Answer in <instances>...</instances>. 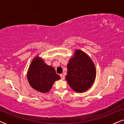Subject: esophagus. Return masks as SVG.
<instances>
[{
    "mask_svg": "<svg viewBox=\"0 0 124 124\" xmlns=\"http://www.w3.org/2000/svg\"><path fill=\"white\" fill-rule=\"evenodd\" d=\"M60 77H61V79H62V80H63V79H65V76H64L63 75H62V74H61Z\"/></svg>",
    "mask_w": 124,
    "mask_h": 124,
    "instance_id": "obj_1",
    "label": "esophagus"
}]
</instances>
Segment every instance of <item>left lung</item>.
<instances>
[{
  "mask_svg": "<svg viewBox=\"0 0 124 124\" xmlns=\"http://www.w3.org/2000/svg\"><path fill=\"white\" fill-rule=\"evenodd\" d=\"M67 67L66 79L72 90L83 92L91 87L95 79L96 69L91 59L85 53L76 50Z\"/></svg>",
  "mask_w": 124,
  "mask_h": 124,
  "instance_id": "1",
  "label": "left lung"
}]
</instances>
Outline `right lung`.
Returning <instances> with one entry per match:
<instances>
[{
	"label": "right lung",
	"mask_w": 124,
	"mask_h": 124,
	"mask_svg": "<svg viewBox=\"0 0 124 124\" xmlns=\"http://www.w3.org/2000/svg\"><path fill=\"white\" fill-rule=\"evenodd\" d=\"M27 78L34 90L45 93L50 90L54 82L59 80L60 77L53 67L46 65L44 60L36 57L29 67Z\"/></svg>",
	"instance_id": "right-lung-1"
}]
</instances>
